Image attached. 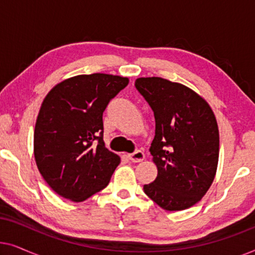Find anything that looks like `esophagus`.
Here are the masks:
<instances>
[{
    "label": "esophagus",
    "instance_id": "esophagus-1",
    "mask_svg": "<svg viewBox=\"0 0 255 255\" xmlns=\"http://www.w3.org/2000/svg\"><path fill=\"white\" fill-rule=\"evenodd\" d=\"M128 159L131 160L132 162H140L145 159V154L142 151H135L131 154H128Z\"/></svg>",
    "mask_w": 255,
    "mask_h": 255
}]
</instances>
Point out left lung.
I'll use <instances>...</instances> for the list:
<instances>
[{"mask_svg": "<svg viewBox=\"0 0 255 255\" xmlns=\"http://www.w3.org/2000/svg\"><path fill=\"white\" fill-rule=\"evenodd\" d=\"M135 88L152 108L155 135L149 152L158 168L144 191L167 211L193 207L215 179L219 132L215 114L203 97L182 83L139 78Z\"/></svg>", "mask_w": 255, "mask_h": 255, "instance_id": "obj_1", "label": "left lung"}]
</instances>
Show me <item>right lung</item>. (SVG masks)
Masks as SVG:
<instances>
[{
  "instance_id": "1",
  "label": "right lung",
  "mask_w": 255,
  "mask_h": 255,
  "mask_svg": "<svg viewBox=\"0 0 255 255\" xmlns=\"http://www.w3.org/2000/svg\"><path fill=\"white\" fill-rule=\"evenodd\" d=\"M128 83V78L103 73L76 75L45 96L33 153L41 176L59 196L82 202L108 186L121 158L104 145L102 116Z\"/></svg>"
}]
</instances>
